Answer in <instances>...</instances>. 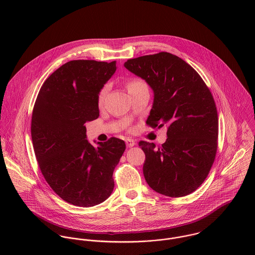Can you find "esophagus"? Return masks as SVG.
Here are the masks:
<instances>
[{"label":"esophagus","instance_id":"34e87169","mask_svg":"<svg viewBox=\"0 0 255 255\" xmlns=\"http://www.w3.org/2000/svg\"><path fill=\"white\" fill-rule=\"evenodd\" d=\"M126 143H127L128 147H132V146H134L136 144L135 141H134L132 138H127V139H126Z\"/></svg>","mask_w":255,"mask_h":255}]
</instances>
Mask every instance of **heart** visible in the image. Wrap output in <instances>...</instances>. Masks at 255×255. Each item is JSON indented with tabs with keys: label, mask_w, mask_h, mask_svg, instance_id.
Listing matches in <instances>:
<instances>
[{
	"label": "heart",
	"mask_w": 255,
	"mask_h": 255,
	"mask_svg": "<svg viewBox=\"0 0 255 255\" xmlns=\"http://www.w3.org/2000/svg\"><path fill=\"white\" fill-rule=\"evenodd\" d=\"M127 87H128V91L130 93L132 91H135V90H138V89H141V88H144L147 87L145 82L138 79V78H133L131 80H129L127 84ZM108 89H109V86L108 85H105L101 90H100V93H99V96H98V103L99 105H102L103 102H104V99H105V96L108 92Z\"/></svg>",
	"instance_id": "1"
}]
</instances>
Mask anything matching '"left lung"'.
Returning <instances> with one entry per match:
<instances>
[{
  "instance_id": "left-lung-1",
  "label": "left lung",
  "mask_w": 255,
  "mask_h": 255,
  "mask_svg": "<svg viewBox=\"0 0 255 255\" xmlns=\"http://www.w3.org/2000/svg\"><path fill=\"white\" fill-rule=\"evenodd\" d=\"M124 66L153 90L146 124L168 127L161 147L139 142L146 182L170 197L193 192L208 176L217 152L218 114L210 90L192 67L167 52L130 59Z\"/></svg>"
}]
</instances>
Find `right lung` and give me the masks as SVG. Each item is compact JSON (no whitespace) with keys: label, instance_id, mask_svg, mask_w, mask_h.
Masks as SVG:
<instances>
[{"label":"right lung","instance_id":"obj_1","mask_svg":"<svg viewBox=\"0 0 255 255\" xmlns=\"http://www.w3.org/2000/svg\"><path fill=\"white\" fill-rule=\"evenodd\" d=\"M116 70V61L68 62L46 79L37 96L31 119L37 161L51 188L73 205L100 204L114 189L113 173L125 141L112 137L92 145L85 123L99 117L100 90Z\"/></svg>","mask_w":255,"mask_h":255}]
</instances>
